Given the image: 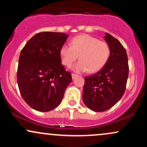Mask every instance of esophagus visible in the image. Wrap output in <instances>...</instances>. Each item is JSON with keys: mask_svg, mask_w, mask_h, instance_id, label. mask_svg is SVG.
Masks as SVG:
<instances>
[{"mask_svg": "<svg viewBox=\"0 0 147 147\" xmlns=\"http://www.w3.org/2000/svg\"><path fill=\"white\" fill-rule=\"evenodd\" d=\"M77 75H76V74H75V73H72V79H75V77H77Z\"/></svg>", "mask_w": 147, "mask_h": 147, "instance_id": "obj_1", "label": "esophagus"}]
</instances>
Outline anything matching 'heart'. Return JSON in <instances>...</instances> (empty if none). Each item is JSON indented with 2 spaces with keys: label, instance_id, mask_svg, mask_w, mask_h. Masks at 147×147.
I'll return each instance as SVG.
<instances>
[{
  "label": "heart",
  "instance_id": "b5f03b06",
  "mask_svg": "<svg viewBox=\"0 0 147 147\" xmlns=\"http://www.w3.org/2000/svg\"><path fill=\"white\" fill-rule=\"evenodd\" d=\"M61 62L66 67H70L79 59L80 61L73 67L76 72H96L100 70L110 59L111 50L109 44L100 41L90 35H79L70 41V46L63 45L60 48Z\"/></svg>",
  "mask_w": 147,
  "mask_h": 147
}]
</instances>
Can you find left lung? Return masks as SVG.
<instances>
[{"label":"left lung","instance_id":"8db88e82","mask_svg":"<svg viewBox=\"0 0 147 147\" xmlns=\"http://www.w3.org/2000/svg\"><path fill=\"white\" fill-rule=\"evenodd\" d=\"M104 39L111 48L110 59L103 68L85 77L84 104L90 110L103 112L117 103L124 95L129 77V63L125 48L110 34Z\"/></svg>","mask_w":147,"mask_h":147}]
</instances>
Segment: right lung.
Masks as SVG:
<instances>
[{"mask_svg":"<svg viewBox=\"0 0 147 147\" xmlns=\"http://www.w3.org/2000/svg\"><path fill=\"white\" fill-rule=\"evenodd\" d=\"M68 36L43 32L35 34L22 49L17 83L25 102L34 110L47 112L61 102L72 75L61 64L60 48Z\"/></svg>","mask_w":147,"mask_h":147,"instance_id":"obj_1","label":"right lung"}]
</instances>
